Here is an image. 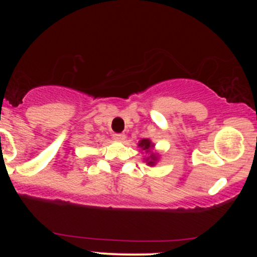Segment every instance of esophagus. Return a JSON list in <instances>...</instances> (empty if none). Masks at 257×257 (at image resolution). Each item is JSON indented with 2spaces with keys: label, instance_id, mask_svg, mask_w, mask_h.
I'll list each match as a JSON object with an SVG mask.
<instances>
[{
  "label": "esophagus",
  "instance_id": "1",
  "mask_svg": "<svg viewBox=\"0 0 257 257\" xmlns=\"http://www.w3.org/2000/svg\"><path fill=\"white\" fill-rule=\"evenodd\" d=\"M113 139L116 141H124L125 135L122 134V133H116V134H113Z\"/></svg>",
  "mask_w": 257,
  "mask_h": 257
}]
</instances>
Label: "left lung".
I'll return each instance as SVG.
<instances>
[{
  "label": "left lung",
  "mask_w": 257,
  "mask_h": 257,
  "mask_svg": "<svg viewBox=\"0 0 257 257\" xmlns=\"http://www.w3.org/2000/svg\"><path fill=\"white\" fill-rule=\"evenodd\" d=\"M153 144L151 143V140H150V139H143V140L140 141V143H139V147H141V150H144V151H145L146 153H149V157L146 158V162H147V164H149L150 167H152V166H155L156 164V162L158 161V155L157 153H155V152H152V149H153Z\"/></svg>",
  "instance_id": "8db88e82"
}]
</instances>
